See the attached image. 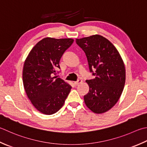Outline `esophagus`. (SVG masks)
I'll return each mask as SVG.
<instances>
[{
	"label": "esophagus",
	"mask_w": 147,
	"mask_h": 147,
	"mask_svg": "<svg viewBox=\"0 0 147 147\" xmlns=\"http://www.w3.org/2000/svg\"><path fill=\"white\" fill-rule=\"evenodd\" d=\"M82 83V80H78L76 82H74V85H78L79 84H80V83Z\"/></svg>",
	"instance_id": "obj_1"
}]
</instances>
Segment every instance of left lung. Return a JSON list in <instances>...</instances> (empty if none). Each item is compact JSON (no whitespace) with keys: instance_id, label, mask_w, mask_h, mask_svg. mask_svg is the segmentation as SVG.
I'll use <instances>...</instances> for the list:
<instances>
[{"instance_id":"1","label":"left lung","mask_w":147,"mask_h":147,"mask_svg":"<svg viewBox=\"0 0 147 147\" xmlns=\"http://www.w3.org/2000/svg\"><path fill=\"white\" fill-rule=\"evenodd\" d=\"M76 41L85 53L90 71L96 76L86 80L89 91L84 96L85 105L95 113H105L121 96L125 82L124 63L115 46L102 36L96 34Z\"/></svg>"}]
</instances>
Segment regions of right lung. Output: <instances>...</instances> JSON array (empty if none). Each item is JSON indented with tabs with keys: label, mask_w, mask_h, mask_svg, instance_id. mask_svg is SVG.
<instances>
[{
	"label": "right lung",
	"mask_w": 147,
	"mask_h": 147,
	"mask_svg": "<svg viewBox=\"0 0 147 147\" xmlns=\"http://www.w3.org/2000/svg\"><path fill=\"white\" fill-rule=\"evenodd\" d=\"M73 39L46 37L34 46L26 58L23 69V83L32 105L41 113L52 115L61 108L71 86L53 76L60 69L59 62Z\"/></svg>",
	"instance_id": "obj_1"
}]
</instances>
